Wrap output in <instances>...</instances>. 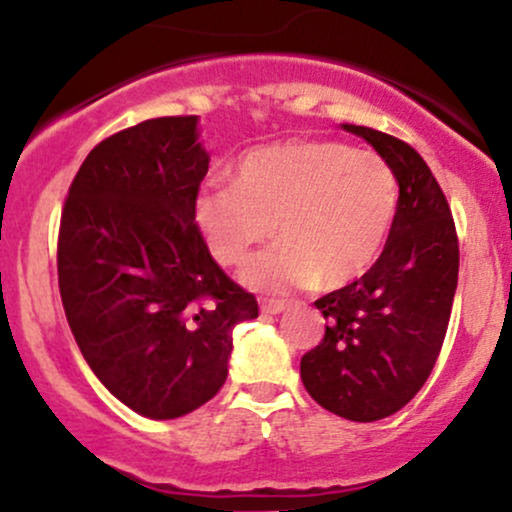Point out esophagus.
<instances>
[{
    "label": "esophagus",
    "mask_w": 512,
    "mask_h": 512,
    "mask_svg": "<svg viewBox=\"0 0 512 512\" xmlns=\"http://www.w3.org/2000/svg\"><path fill=\"white\" fill-rule=\"evenodd\" d=\"M286 308H289V303L274 301V298H264V301L260 303V310L264 315H279V313H284Z\"/></svg>",
    "instance_id": "1"
}]
</instances>
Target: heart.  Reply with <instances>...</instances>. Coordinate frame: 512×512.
Segmentation results:
<instances>
[{"label": "heart", "instance_id": "obj_1", "mask_svg": "<svg viewBox=\"0 0 512 512\" xmlns=\"http://www.w3.org/2000/svg\"><path fill=\"white\" fill-rule=\"evenodd\" d=\"M397 207V175L383 156L330 139H291L248 151L231 168V187H204L195 226L223 267L245 264L272 231L281 238L243 269L250 289L334 291L378 262Z\"/></svg>", "mask_w": 512, "mask_h": 512}]
</instances>
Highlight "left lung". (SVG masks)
I'll use <instances>...</instances> for the list:
<instances>
[{"label":"left lung","mask_w":512,"mask_h":512,"mask_svg":"<svg viewBox=\"0 0 512 512\" xmlns=\"http://www.w3.org/2000/svg\"><path fill=\"white\" fill-rule=\"evenodd\" d=\"M342 127L395 170L399 207L378 262L354 284L315 301L327 320L325 337L301 358V378L320 407L368 424L402 409L436 366L460 245L448 199L424 158L378 129Z\"/></svg>","instance_id":"1"}]
</instances>
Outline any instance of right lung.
<instances>
[{
	"mask_svg": "<svg viewBox=\"0 0 512 512\" xmlns=\"http://www.w3.org/2000/svg\"><path fill=\"white\" fill-rule=\"evenodd\" d=\"M199 117H156L103 139L69 187L57 240L67 322L96 378L146 419L207 404L226 383L233 327L257 301L195 226L209 154Z\"/></svg>",
	"mask_w": 512,
	"mask_h": 512,
	"instance_id": "right-lung-1",
	"label": "right lung"
}]
</instances>
